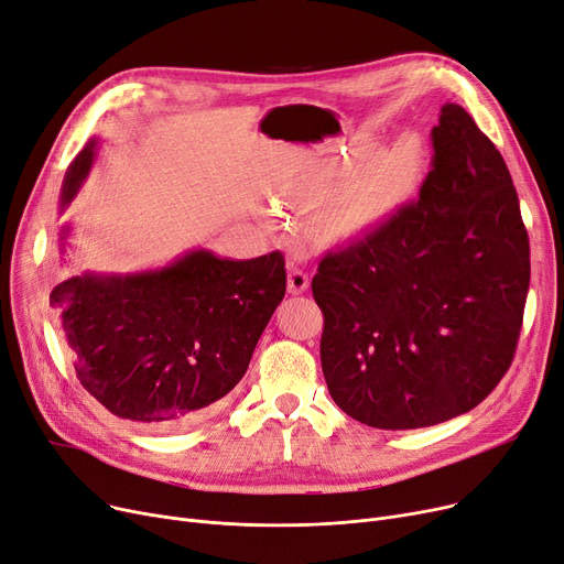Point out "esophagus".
<instances>
[{
	"label": "esophagus",
	"instance_id": "obj_1",
	"mask_svg": "<svg viewBox=\"0 0 564 564\" xmlns=\"http://www.w3.org/2000/svg\"><path fill=\"white\" fill-rule=\"evenodd\" d=\"M308 283H311V279H308L304 269L290 267V272H288V292H290V295H302V292L308 290Z\"/></svg>",
	"mask_w": 564,
	"mask_h": 564
}]
</instances>
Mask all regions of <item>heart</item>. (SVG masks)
<instances>
[{
	"mask_svg": "<svg viewBox=\"0 0 564 564\" xmlns=\"http://www.w3.org/2000/svg\"><path fill=\"white\" fill-rule=\"evenodd\" d=\"M422 165V142L417 135H401L348 180V170H332L315 177L304 191L306 207L324 205L317 228L329 241H348L373 228L399 195L412 184Z\"/></svg>",
	"mask_w": 564,
	"mask_h": 564,
	"instance_id": "1",
	"label": "heart"
}]
</instances>
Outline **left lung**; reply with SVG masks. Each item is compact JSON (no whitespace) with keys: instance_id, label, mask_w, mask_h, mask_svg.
<instances>
[{"instance_id":"left-lung-1","label":"left lung","mask_w":564,"mask_h":564,"mask_svg":"<svg viewBox=\"0 0 564 564\" xmlns=\"http://www.w3.org/2000/svg\"><path fill=\"white\" fill-rule=\"evenodd\" d=\"M420 198L323 258V373L334 403L387 431L479 405L507 373L530 285V243L505 159L456 104L433 127Z\"/></svg>"}]
</instances>
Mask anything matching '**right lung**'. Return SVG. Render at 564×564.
Returning <instances> with one entry per match:
<instances>
[{
    "instance_id": "right-lung-1",
    "label": "right lung",
    "mask_w": 564,
    "mask_h": 564,
    "mask_svg": "<svg viewBox=\"0 0 564 564\" xmlns=\"http://www.w3.org/2000/svg\"><path fill=\"white\" fill-rule=\"evenodd\" d=\"M96 150L99 138H91L68 165L59 214L87 180ZM68 232L64 224L62 260ZM283 295L279 251L230 260L193 249L142 272L62 279L51 304L89 394L121 420L175 429L207 417L243 378Z\"/></svg>"
}]
</instances>
